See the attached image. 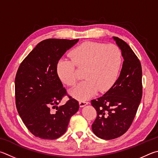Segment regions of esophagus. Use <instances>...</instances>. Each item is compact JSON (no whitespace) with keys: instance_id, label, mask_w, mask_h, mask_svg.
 I'll use <instances>...</instances> for the list:
<instances>
[{"instance_id":"obj_1","label":"esophagus","mask_w":158,"mask_h":158,"mask_svg":"<svg viewBox=\"0 0 158 158\" xmlns=\"http://www.w3.org/2000/svg\"><path fill=\"white\" fill-rule=\"evenodd\" d=\"M88 102H85V101H80L79 102V106H80V107H84L85 106H86V105H88Z\"/></svg>"}]
</instances>
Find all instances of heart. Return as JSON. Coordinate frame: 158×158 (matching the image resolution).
I'll return each instance as SVG.
<instances>
[{"label":"heart","instance_id":"heart-1","mask_svg":"<svg viewBox=\"0 0 158 158\" xmlns=\"http://www.w3.org/2000/svg\"><path fill=\"white\" fill-rule=\"evenodd\" d=\"M70 56L72 59L59 60L56 73L64 84L74 85L78 78L76 65L84 68L85 79L70 91L74 98L88 99L98 90H108L117 81L122 62L121 50L117 45L85 42L72 50Z\"/></svg>","mask_w":158,"mask_h":158}]
</instances>
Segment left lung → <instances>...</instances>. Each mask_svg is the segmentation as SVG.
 I'll list each match as a JSON object with an SVG mask.
<instances>
[{
    "label": "left lung",
    "instance_id": "obj_1",
    "mask_svg": "<svg viewBox=\"0 0 158 158\" xmlns=\"http://www.w3.org/2000/svg\"><path fill=\"white\" fill-rule=\"evenodd\" d=\"M124 58L119 76L104 95L91 101L97 113L92 124L94 134L103 139H113L128 131L135 116L142 96V66L130 46L113 36Z\"/></svg>",
    "mask_w": 158,
    "mask_h": 158
}]
</instances>
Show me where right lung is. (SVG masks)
<instances>
[{"instance_id":"1","label":"right lung","mask_w":158,"mask_h":158,"mask_svg":"<svg viewBox=\"0 0 158 158\" xmlns=\"http://www.w3.org/2000/svg\"><path fill=\"white\" fill-rule=\"evenodd\" d=\"M79 39H48L31 50L17 71L15 97L17 110L34 136L55 139L67 130L70 119L79 110L71 97L58 106L66 90L56 73V64ZM56 108L55 111L52 109Z\"/></svg>"}]
</instances>
